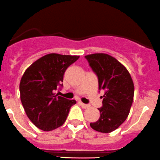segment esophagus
I'll return each instance as SVG.
<instances>
[{
    "label": "esophagus",
    "mask_w": 160,
    "mask_h": 160,
    "mask_svg": "<svg viewBox=\"0 0 160 160\" xmlns=\"http://www.w3.org/2000/svg\"><path fill=\"white\" fill-rule=\"evenodd\" d=\"M79 104H80V105H81L83 108H89V105H88V104H83L82 102L81 101L79 102Z\"/></svg>",
    "instance_id": "34e87169"
}]
</instances>
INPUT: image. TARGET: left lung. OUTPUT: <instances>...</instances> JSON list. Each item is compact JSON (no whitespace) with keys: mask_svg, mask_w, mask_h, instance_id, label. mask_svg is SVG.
<instances>
[{"mask_svg":"<svg viewBox=\"0 0 160 160\" xmlns=\"http://www.w3.org/2000/svg\"><path fill=\"white\" fill-rule=\"evenodd\" d=\"M98 77L99 89H103V106L100 118L90 127L100 133H111L121 126L130 113L134 85L128 70L115 57L106 53L86 56Z\"/></svg>","mask_w":160,"mask_h":160,"instance_id":"1","label":"left lung"}]
</instances>
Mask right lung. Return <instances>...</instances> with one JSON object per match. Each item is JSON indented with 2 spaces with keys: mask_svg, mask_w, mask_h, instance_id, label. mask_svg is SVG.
<instances>
[{
  "mask_svg": "<svg viewBox=\"0 0 160 160\" xmlns=\"http://www.w3.org/2000/svg\"><path fill=\"white\" fill-rule=\"evenodd\" d=\"M79 56L49 53L27 68L19 83L20 99L27 117L38 128L51 131L65 122L75 100L56 95L67 68Z\"/></svg>",
  "mask_w": 160,
  "mask_h": 160,
  "instance_id": "add662e5",
  "label": "right lung"
}]
</instances>
